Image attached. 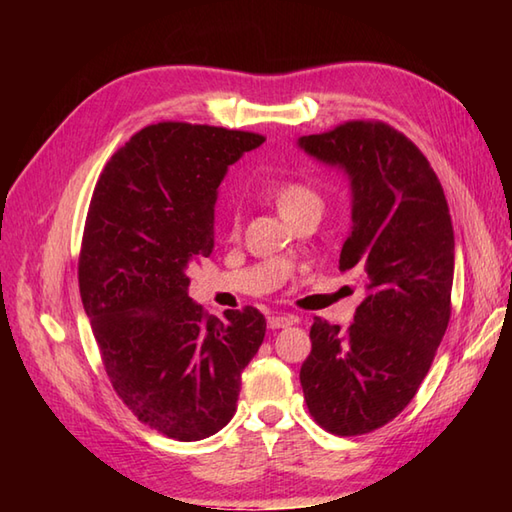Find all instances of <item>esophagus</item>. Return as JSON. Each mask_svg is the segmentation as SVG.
Masks as SVG:
<instances>
[{
  "mask_svg": "<svg viewBox=\"0 0 512 512\" xmlns=\"http://www.w3.org/2000/svg\"><path fill=\"white\" fill-rule=\"evenodd\" d=\"M288 325H292V319L286 317V314H273V317H268V328L270 330L288 328Z\"/></svg>",
  "mask_w": 512,
  "mask_h": 512,
  "instance_id": "esophagus-1",
  "label": "esophagus"
}]
</instances>
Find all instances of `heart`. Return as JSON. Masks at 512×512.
<instances>
[{
  "instance_id": "b5f03b06",
  "label": "heart",
  "mask_w": 512,
  "mask_h": 512,
  "mask_svg": "<svg viewBox=\"0 0 512 512\" xmlns=\"http://www.w3.org/2000/svg\"><path fill=\"white\" fill-rule=\"evenodd\" d=\"M273 202L277 206V211L284 215L288 222L295 220V217L301 213H308V211L321 213L323 209V198L319 195V191L312 189L310 184L301 180H284L275 184ZM239 228H242V217H239L237 211H231V215H228V233L235 237L239 233Z\"/></svg>"
}]
</instances>
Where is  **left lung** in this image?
Here are the masks:
<instances>
[{"mask_svg": "<svg viewBox=\"0 0 512 512\" xmlns=\"http://www.w3.org/2000/svg\"><path fill=\"white\" fill-rule=\"evenodd\" d=\"M299 147L352 182V233L339 270L358 268L367 297L341 332L314 317L301 365L314 422L363 436L416 396L451 319L453 224L442 184L411 140L387 123L347 121Z\"/></svg>", "mask_w": 512, "mask_h": 512, "instance_id": "obj_1", "label": "left lung"}]
</instances>
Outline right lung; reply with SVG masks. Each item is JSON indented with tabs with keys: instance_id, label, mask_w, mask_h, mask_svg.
Instances as JSON below:
<instances>
[{
	"instance_id": "right-lung-1",
	"label": "right lung",
	"mask_w": 512,
	"mask_h": 512,
	"mask_svg": "<svg viewBox=\"0 0 512 512\" xmlns=\"http://www.w3.org/2000/svg\"><path fill=\"white\" fill-rule=\"evenodd\" d=\"M264 140L211 125H149L107 160L92 193L79 255L83 308L118 398L173 440L226 427L264 341L262 312L209 317L189 297L187 275L213 250L228 165Z\"/></svg>"
}]
</instances>
